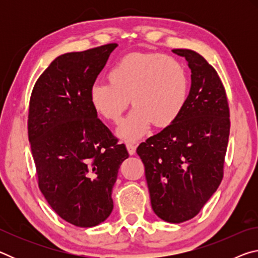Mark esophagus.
Wrapping results in <instances>:
<instances>
[{"label":"esophagus","instance_id":"obj_1","mask_svg":"<svg viewBox=\"0 0 258 258\" xmlns=\"http://www.w3.org/2000/svg\"><path fill=\"white\" fill-rule=\"evenodd\" d=\"M126 148H127V151L130 155H134L135 151H137V146H135L132 142L126 143Z\"/></svg>","mask_w":258,"mask_h":258}]
</instances>
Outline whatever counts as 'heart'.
Listing matches in <instances>:
<instances>
[{
	"label": "heart",
	"instance_id": "b5f03b06",
	"mask_svg": "<svg viewBox=\"0 0 258 258\" xmlns=\"http://www.w3.org/2000/svg\"><path fill=\"white\" fill-rule=\"evenodd\" d=\"M109 81L91 86L90 100L99 115L118 121L130 98L135 106L117 128L121 139L137 140L151 124L166 127L175 121L189 97V75L183 63L161 53H135L119 60Z\"/></svg>",
	"mask_w": 258,
	"mask_h": 258
}]
</instances>
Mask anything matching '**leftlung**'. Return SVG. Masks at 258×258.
Masks as SVG:
<instances>
[{
  "mask_svg": "<svg viewBox=\"0 0 258 258\" xmlns=\"http://www.w3.org/2000/svg\"><path fill=\"white\" fill-rule=\"evenodd\" d=\"M191 69V87L178 118L138 147L145 164L152 211L168 223H182L200 212L223 177L230 134L224 86L197 52L172 50Z\"/></svg>",
  "mask_w": 258,
  "mask_h": 258,
  "instance_id": "8db88e82",
  "label": "left lung"
}]
</instances>
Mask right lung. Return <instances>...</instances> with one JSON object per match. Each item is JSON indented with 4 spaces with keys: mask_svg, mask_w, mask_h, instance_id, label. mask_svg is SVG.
<instances>
[{
    "mask_svg": "<svg viewBox=\"0 0 258 258\" xmlns=\"http://www.w3.org/2000/svg\"><path fill=\"white\" fill-rule=\"evenodd\" d=\"M116 43L71 52L52 61L29 102L28 139L38 186L52 209L73 225L91 228L112 212L111 191L125 145L98 118L91 86Z\"/></svg>",
    "mask_w": 258,
    "mask_h": 258,
    "instance_id": "obj_1",
    "label": "right lung"
}]
</instances>
